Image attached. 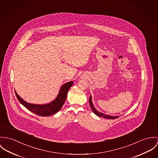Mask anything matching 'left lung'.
<instances>
[{
  "mask_svg": "<svg viewBox=\"0 0 158 158\" xmlns=\"http://www.w3.org/2000/svg\"><path fill=\"white\" fill-rule=\"evenodd\" d=\"M89 104L90 105V107L92 110V111H93V113L97 115L99 117H101V118H106V119H116L118 118H119L118 116H111V115H108V114H105L104 113H101L99 112V111H98L94 106L93 104V102H92V97H91V95L89 97Z\"/></svg>",
  "mask_w": 158,
  "mask_h": 158,
  "instance_id": "1",
  "label": "left lung"
}]
</instances>
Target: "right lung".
Masks as SVG:
<instances>
[{"label":"right lung","mask_w":158,"mask_h":158,"mask_svg":"<svg viewBox=\"0 0 158 158\" xmlns=\"http://www.w3.org/2000/svg\"><path fill=\"white\" fill-rule=\"evenodd\" d=\"M73 84V82L70 81L62 85L56 99L52 102L46 104H33L28 103L18 95L16 91L15 93L19 101L28 110L40 116H48L56 113L61 109L66 100L68 91Z\"/></svg>","instance_id":"add662e5"}]
</instances>
